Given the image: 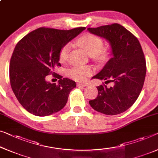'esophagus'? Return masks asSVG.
Wrapping results in <instances>:
<instances>
[{
    "label": "esophagus",
    "mask_w": 158,
    "mask_h": 158,
    "mask_svg": "<svg viewBox=\"0 0 158 158\" xmlns=\"http://www.w3.org/2000/svg\"><path fill=\"white\" fill-rule=\"evenodd\" d=\"M87 84L86 83H78L77 84V86L78 87H84V86H86Z\"/></svg>",
    "instance_id": "34e87169"
}]
</instances>
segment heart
Here are the masks:
<instances>
[{
	"label": "heart",
	"instance_id": "heart-1",
	"mask_svg": "<svg viewBox=\"0 0 158 158\" xmlns=\"http://www.w3.org/2000/svg\"><path fill=\"white\" fill-rule=\"evenodd\" d=\"M79 44L83 48L89 55L94 56L98 55L102 51L103 42L100 37L91 34H87L80 37ZM71 49V44L68 43L62 47L60 52V58L62 62H66L68 59L69 53ZM69 76L76 81H84L87 77L92 74V69L90 67H73L70 70Z\"/></svg>",
	"mask_w": 158,
	"mask_h": 158
}]
</instances>
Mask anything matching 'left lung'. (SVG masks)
<instances>
[{"label":"left lung","mask_w":158,"mask_h":158,"mask_svg":"<svg viewBox=\"0 0 158 158\" xmlns=\"http://www.w3.org/2000/svg\"><path fill=\"white\" fill-rule=\"evenodd\" d=\"M87 30L109 42L112 56L91 79L104 80L105 84L112 82L113 86L96 87L97 97L89 101V104L103 114H121L135 102L143 89L146 63L142 48L131 32L117 23Z\"/></svg>","instance_id":"1"}]
</instances>
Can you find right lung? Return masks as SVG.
<instances>
[{"label": "right lung", "mask_w": 158, "mask_h": 158, "mask_svg": "<svg viewBox=\"0 0 158 158\" xmlns=\"http://www.w3.org/2000/svg\"><path fill=\"white\" fill-rule=\"evenodd\" d=\"M86 27L69 30L40 27L32 31L16 44L10 62L11 88L23 107L37 116H47L62 110L76 82L68 78L52 84L46 77L61 66L62 47Z\"/></svg>", "instance_id": "right-lung-1"}]
</instances>
